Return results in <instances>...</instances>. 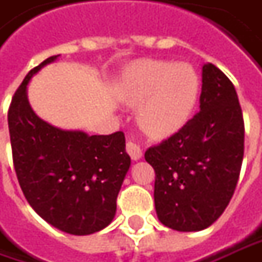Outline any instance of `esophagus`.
<instances>
[{
	"label": "esophagus",
	"instance_id": "obj_1",
	"mask_svg": "<svg viewBox=\"0 0 262 262\" xmlns=\"http://www.w3.org/2000/svg\"><path fill=\"white\" fill-rule=\"evenodd\" d=\"M126 150H127V154L130 155V158L133 159V161H139V159L142 158V149H140L139 145H136V143H133V142H127Z\"/></svg>",
	"mask_w": 262,
	"mask_h": 262
}]
</instances>
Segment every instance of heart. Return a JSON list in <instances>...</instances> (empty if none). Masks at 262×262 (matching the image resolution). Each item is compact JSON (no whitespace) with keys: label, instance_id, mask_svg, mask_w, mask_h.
<instances>
[{"label":"heart","instance_id":"b5f03b06","mask_svg":"<svg viewBox=\"0 0 262 262\" xmlns=\"http://www.w3.org/2000/svg\"><path fill=\"white\" fill-rule=\"evenodd\" d=\"M123 100L139 104L138 119L154 138H167L190 120L200 95V77L185 62L139 60L126 69L120 82Z\"/></svg>","mask_w":262,"mask_h":262}]
</instances>
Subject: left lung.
<instances>
[{
	"mask_svg": "<svg viewBox=\"0 0 262 262\" xmlns=\"http://www.w3.org/2000/svg\"><path fill=\"white\" fill-rule=\"evenodd\" d=\"M244 133L235 86L221 69L204 63L200 112L145 152L157 174L154 199L162 225L199 232L219 219L238 183Z\"/></svg>",
	"mask_w": 262,
	"mask_h": 262,
	"instance_id": "1",
	"label": "left lung"
}]
</instances>
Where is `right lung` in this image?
Masks as SVG:
<instances>
[{
    "label": "right lung",
    "mask_w": 262,
    "mask_h": 262,
    "mask_svg": "<svg viewBox=\"0 0 262 262\" xmlns=\"http://www.w3.org/2000/svg\"><path fill=\"white\" fill-rule=\"evenodd\" d=\"M59 56L32 69L11 100L8 129L14 169L27 202L41 219L71 235H91L113 222L130 157L123 132L90 136L52 126L34 113L29 82Z\"/></svg>",
    "instance_id": "add662e5"
}]
</instances>
